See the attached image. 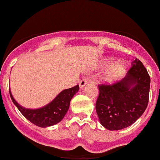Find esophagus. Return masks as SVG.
<instances>
[{"mask_svg":"<svg viewBox=\"0 0 160 160\" xmlns=\"http://www.w3.org/2000/svg\"><path fill=\"white\" fill-rule=\"evenodd\" d=\"M87 83H88V81H87L86 80H84V79H83V80H81L80 81V83H79V85H80V88H83V87H84L85 85L87 84Z\"/></svg>","mask_w":160,"mask_h":160,"instance_id":"1","label":"esophagus"}]
</instances>
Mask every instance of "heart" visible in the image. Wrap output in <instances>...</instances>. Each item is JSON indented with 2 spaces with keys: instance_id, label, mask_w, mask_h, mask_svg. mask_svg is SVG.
I'll use <instances>...</instances> for the list:
<instances>
[{
  "instance_id": "b5f03b06",
  "label": "heart",
  "mask_w": 160,
  "mask_h": 160,
  "mask_svg": "<svg viewBox=\"0 0 160 160\" xmlns=\"http://www.w3.org/2000/svg\"><path fill=\"white\" fill-rule=\"evenodd\" d=\"M113 58L106 57L102 60L100 63L101 67H106L112 62ZM127 64L123 59H118L112 63L111 66L107 69L102 76V79L107 83H115L123 76L126 71Z\"/></svg>"
}]
</instances>
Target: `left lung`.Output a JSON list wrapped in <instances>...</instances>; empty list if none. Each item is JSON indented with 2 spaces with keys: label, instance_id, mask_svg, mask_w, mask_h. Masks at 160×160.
Listing matches in <instances>:
<instances>
[{
  "label": "left lung",
  "instance_id": "8db88e82",
  "mask_svg": "<svg viewBox=\"0 0 160 160\" xmlns=\"http://www.w3.org/2000/svg\"><path fill=\"white\" fill-rule=\"evenodd\" d=\"M126 77L112 85H98L96 112L101 124L109 131L131 126L141 117L148 103L150 77L136 58Z\"/></svg>",
  "mask_w": 160,
  "mask_h": 160
}]
</instances>
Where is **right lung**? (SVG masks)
<instances>
[{"mask_svg":"<svg viewBox=\"0 0 160 160\" xmlns=\"http://www.w3.org/2000/svg\"><path fill=\"white\" fill-rule=\"evenodd\" d=\"M79 89L80 87L77 85L73 88L63 90L50 103L36 109L26 108L20 105L12 96L10 88L9 93L13 103L29 121L40 128H48L62 121L69 110L71 99L76 93L78 92Z\"/></svg>","mask_w":160,"mask_h":160,"instance_id":"1","label":"right lung"}]
</instances>
